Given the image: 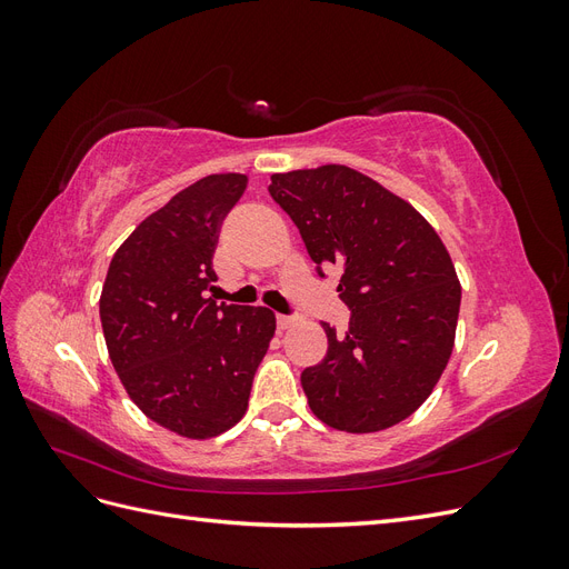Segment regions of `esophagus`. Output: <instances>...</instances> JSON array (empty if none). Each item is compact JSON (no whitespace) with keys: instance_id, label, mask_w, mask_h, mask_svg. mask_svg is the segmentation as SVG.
<instances>
[{"instance_id":"34e87169","label":"esophagus","mask_w":569,"mask_h":569,"mask_svg":"<svg viewBox=\"0 0 569 569\" xmlns=\"http://www.w3.org/2000/svg\"><path fill=\"white\" fill-rule=\"evenodd\" d=\"M289 325H295V316H278V327H280V330H287V327Z\"/></svg>"}]
</instances>
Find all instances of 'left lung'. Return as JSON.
<instances>
[{"label":"left lung","instance_id":"left-lung-1","mask_svg":"<svg viewBox=\"0 0 569 569\" xmlns=\"http://www.w3.org/2000/svg\"><path fill=\"white\" fill-rule=\"evenodd\" d=\"M316 272L339 266L349 330L330 322L327 353L301 372L316 416L341 432H377L416 412L453 351L460 284L451 256L412 206L347 166L270 176Z\"/></svg>","mask_w":569,"mask_h":569}]
</instances>
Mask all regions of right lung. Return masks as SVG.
Returning <instances> with one entry per match:
<instances>
[{
    "mask_svg": "<svg viewBox=\"0 0 569 569\" xmlns=\"http://www.w3.org/2000/svg\"><path fill=\"white\" fill-rule=\"evenodd\" d=\"M247 176L201 178L144 218L113 253L99 299L111 363L144 416L189 439L242 420L274 335L263 306L206 299L220 222Z\"/></svg>",
    "mask_w": 569,
    "mask_h": 569,
    "instance_id": "right-lung-1",
    "label": "right lung"
}]
</instances>
